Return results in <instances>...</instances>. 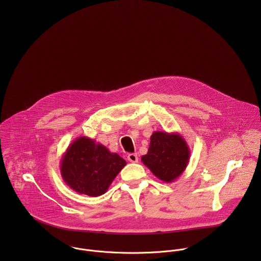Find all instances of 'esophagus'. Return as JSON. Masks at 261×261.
<instances>
[{"label": "esophagus", "mask_w": 261, "mask_h": 261, "mask_svg": "<svg viewBox=\"0 0 261 261\" xmlns=\"http://www.w3.org/2000/svg\"><path fill=\"white\" fill-rule=\"evenodd\" d=\"M127 160L130 162V163H138L139 162V156L137 153H129L127 155Z\"/></svg>", "instance_id": "1"}]
</instances>
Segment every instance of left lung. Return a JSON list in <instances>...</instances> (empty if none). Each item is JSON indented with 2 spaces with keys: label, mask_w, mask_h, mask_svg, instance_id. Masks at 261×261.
Instances as JSON below:
<instances>
[{
  "label": "left lung",
  "mask_w": 261,
  "mask_h": 261,
  "mask_svg": "<svg viewBox=\"0 0 261 261\" xmlns=\"http://www.w3.org/2000/svg\"><path fill=\"white\" fill-rule=\"evenodd\" d=\"M190 149L185 139L178 133L153 132L147 154L142 162L160 180L172 183L186 170Z\"/></svg>",
  "instance_id": "left-lung-1"
}]
</instances>
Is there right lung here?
I'll return each instance as SVG.
<instances>
[{"instance_id":"1","label":"right lung","mask_w":261,"mask_h":261,"mask_svg":"<svg viewBox=\"0 0 261 261\" xmlns=\"http://www.w3.org/2000/svg\"><path fill=\"white\" fill-rule=\"evenodd\" d=\"M126 162L95 141L79 137L64 152L60 172L75 192L90 197L105 194Z\"/></svg>"}]
</instances>
